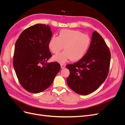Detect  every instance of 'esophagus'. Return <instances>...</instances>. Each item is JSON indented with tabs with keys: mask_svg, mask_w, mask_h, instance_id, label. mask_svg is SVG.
Returning a JSON list of instances; mask_svg holds the SVG:
<instances>
[{
	"mask_svg": "<svg viewBox=\"0 0 125 125\" xmlns=\"http://www.w3.org/2000/svg\"><path fill=\"white\" fill-rule=\"evenodd\" d=\"M60 66H61V68L62 69L64 68H65L66 65H64V64H60Z\"/></svg>",
	"mask_w": 125,
	"mask_h": 125,
	"instance_id": "esophagus-1",
	"label": "esophagus"
}]
</instances>
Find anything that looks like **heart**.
Wrapping results in <instances>:
<instances>
[{"instance_id":"obj_1","label":"heart","mask_w":125,"mask_h":125,"mask_svg":"<svg viewBox=\"0 0 125 125\" xmlns=\"http://www.w3.org/2000/svg\"><path fill=\"white\" fill-rule=\"evenodd\" d=\"M90 37L78 30L63 29L60 30L58 36H52L48 43V47L55 54L62 49L65 51L53 57L54 60L64 63L71 59L78 61L83 57L90 47Z\"/></svg>"}]
</instances>
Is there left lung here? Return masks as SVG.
Instances as JSON below:
<instances>
[{
    "label": "left lung",
    "mask_w": 125,
    "mask_h": 125,
    "mask_svg": "<svg viewBox=\"0 0 125 125\" xmlns=\"http://www.w3.org/2000/svg\"><path fill=\"white\" fill-rule=\"evenodd\" d=\"M111 62V52L99 33H92L90 47L83 57L66 68L70 71L67 83L74 92L88 95L99 88L106 79Z\"/></svg>",
    "instance_id": "1"
}]
</instances>
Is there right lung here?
I'll return each instance as SVG.
<instances>
[{"label": "right lung", "instance_id": "right-lung-1", "mask_svg": "<svg viewBox=\"0 0 125 125\" xmlns=\"http://www.w3.org/2000/svg\"><path fill=\"white\" fill-rule=\"evenodd\" d=\"M52 36L50 26L36 24L24 30L15 44L14 69L21 86L31 93L47 89L60 70L57 62H46L52 57L48 47Z\"/></svg>", "mask_w": 125, "mask_h": 125}]
</instances>
